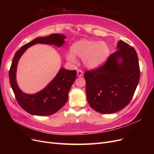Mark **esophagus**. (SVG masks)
Here are the masks:
<instances>
[{"label": "esophagus", "instance_id": "esophagus-1", "mask_svg": "<svg viewBox=\"0 0 154 154\" xmlns=\"http://www.w3.org/2000/svg\"><path fill=\"white\" fill-rule=\"evenodd\" d=\"M83 75V71L81 69H78L77 70V76L78 77H81Z\"/></svg>", "mask_w": 154, "mask_h": 154}]
</instances>
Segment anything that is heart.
Here are the masks:
<instances>
[{"mask_svg":"<svg viewBox=\"0 0 154 154\" xmlns=\"http://www.w3.org/2000/svg\"><path fill=\"white\" fill-rule=\"evenodd\" d=\"M109 48L104 42L81 40L74 44L72 51L67 53L68 61L76 62L77 57L83 58V63L90 69H94L103 63L109 55Z\"/></svg>","mask_w":154,"mask_h":154,"instance_id":"b5f03b06","label":"heart"}]
</instances>
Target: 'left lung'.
<instances>
[{
  "mask_svg": "<svg viewBox=\"0 0 154 154\" xmlns=\"http://www.w3.org/2000/svg\"><path fill=\"white\" fill-rule=\"evenodd\" d=\"M117 49L103 66L84 74L88 103L103 114L116 112L129 104L140 78L135 49L119 40Z\"/></svg>",
  "mask_w": 154,
  "mask_h": 154,
  "instance_id": "8db88e82",
  "label": "left lung"
}]
</instances>
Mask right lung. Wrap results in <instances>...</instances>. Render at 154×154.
Instances as JSON below:
<instances>
[{
    "mask_svg": "<svg viewBox=\"0 0 154 154\" xmlns=\"http://www.w3.org/2000/svg\"><path fill=\"white\" fill-rule=\"evenodd\" d=\"M66 36L51 34L48 36L38 37L27 43L18 50L14 56L9 71V78L18 103L27 112L32 115L49 116L58 112L66 103L70 88L76 80V70L62 68L57 75L42 91L35 94L22 92L16 82V71L18 62L26 50L36 44H54L61 47L65 42Z\"/></svg>",
    "mask_w": 154,
    "mask_h": 154,
    "instance_id": "right-lung-1",
    "label": "right lung"
}]
</instances>
